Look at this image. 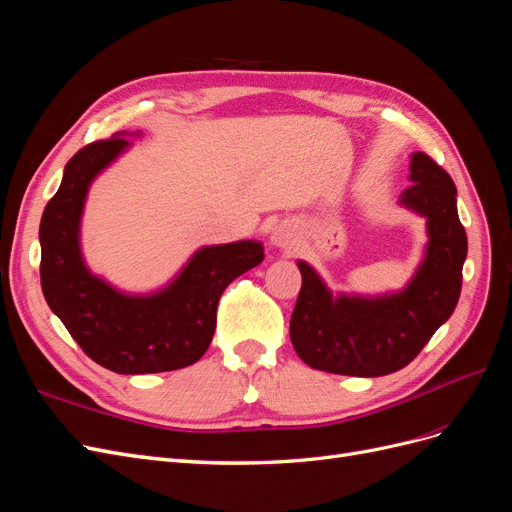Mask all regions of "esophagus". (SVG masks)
<instances>
[{
  "label": "esophagus",
  "instance_id": "1",
  "mask_svg": "<svg viewBox=\"0 0 512 512\" xmlns=\"http://www.w3.org/2000/svg\"><path fill=\"white\" fill-rule=\"evenodd\" d=\"M271 243L275 247H282V250H286V247H292L294 243H297V232H294L288 224H277L271 232Z\"/></svg>",
  "mask_w": 512,
  "mask_h": 512
}]
</instances>
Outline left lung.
<instances>
[{
	"label": "left lung",
	"instance_id": "1",
	"mask_svg": "<svg viewBox=\"0 0 512 512\" xmlns=\"http://www.w3.org/2000/svg\"><path fill=\"white\" fill-rule=\"evenodd\" d=\"M414 181L401 203L427 218L429 245L410 286L382 299H333L320 277L299 262L303 284L290 318L292 346L309 367L339 376H386L425 348L459 301L466 228L457 215V188L446 170L416 151Z\"/></svg>",
	"mask_w": 512,
	"mask_h": 512
}]
</instances>
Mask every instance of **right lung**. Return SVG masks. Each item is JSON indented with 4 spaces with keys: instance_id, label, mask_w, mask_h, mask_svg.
Here are the masks:
<instances>
[{
    "instance_id": "1",
    "label": "right lung",
    "mask_w": 512,
    "mask_h": 512,
    "mask_svg": "<svg viewBox=\"0 0 512 512\" xmlns=\"http://www.w3.org/2000/svg\"><path fill=\"white\" fill-rule=\"evenodd\" d=\"M128 147L123 136L79 149L40 222V284L74 342L117 374H158L196 363L213 339L226 286L260 265L262 245L239 241L200 250L177 280L151 297H126L91 275L79 250V222L91 179Z\"/></svg>"
}]
</instances>
